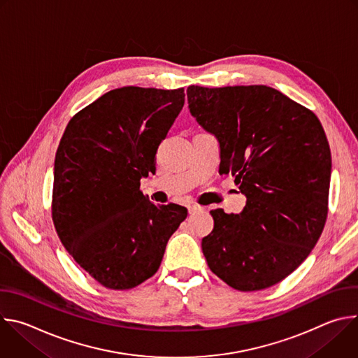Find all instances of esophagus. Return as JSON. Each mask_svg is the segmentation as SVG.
<instances>
[{"label":"esophagus","instance_id":"34e87169","mask_svg":"<svg viewBox=\"0 0 358 358\" xmlns=\"http://www.w3.org/2000/svg\"><path fill=\"white\" fill-rule=\"evenodd\" d=\"M201 211H203V207L196 206V203H192V206H189V207H188V213H189V215H194V214L201 213Z\"/></svg>","mask_w":358,"mask_h":358}]
</instances>
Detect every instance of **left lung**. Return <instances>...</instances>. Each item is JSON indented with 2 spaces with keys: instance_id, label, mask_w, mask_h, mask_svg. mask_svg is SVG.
Masks as SVG:
<instances>
[{
  "instance_id": "left-lung-1",
  "label": "left lung",
  "mask_w": 358,
  "mask_h": 358,
  "mask_svg": "<svg viewBox=\"0 0 358 358\" xmlns=\"http://www.w3.org/2000/svg\"><path fill=\"white\" fill-rule=\"evenodd\" d=\"M187 97L191 116L220 143V171L246 196L241 214L211 211L203 257L234 289L271 287L309 257L324 228L331 155L322 123L264 85H192Z\"/></svg>"
}]
</instances>
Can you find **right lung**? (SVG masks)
<instances>
[{"label": "right lung", "mask_w": 358, "mask_h": 358, "mask_svg": "<svg viewBox=\"0 0 358 358\" xmlns=\"http://www.w3.org/2000/svg\"><path fill=\"white\" fill-rule=\"evenodd\" d=\"M184 97L182 87L113 89L76 113L61 138L54 224L71 257L108 289H131L155 275L187 218V208L155 206L140 191Z\"/></svg>", "instance_id": "right-lung-1"}]
</instances>
